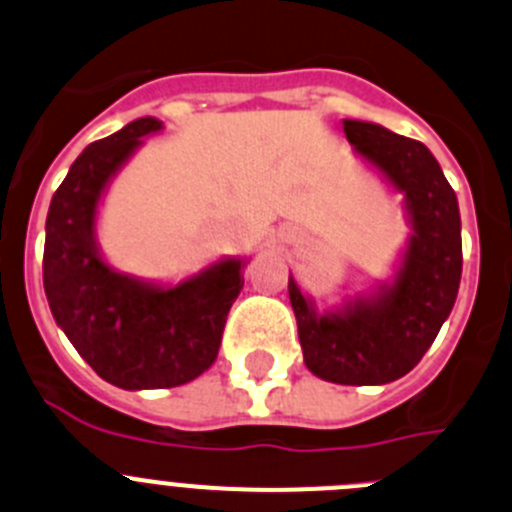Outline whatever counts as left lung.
Segmentation results:
<instances>
[{
    "label": "left lung",
    "mask_w": 512,
    "mask_h": 512,
    "mask_svg": "<svg viewBox=\"0 0 512 512\" xmlns=\"http://www.w3.org/2000/svg\"><path fill=\"white\" fill-rule=\"evenodd\" d=\"M343 133L407 197L414 237L404 267L379 300H358L343 313H315L293 278L288 293L305 366L318 379L389 384L422 361L455 305L462 275L460 209L424 143L364 121H343Z\"/></svg>",
    "instance_id": "left-lung-1"
}]
</instances>
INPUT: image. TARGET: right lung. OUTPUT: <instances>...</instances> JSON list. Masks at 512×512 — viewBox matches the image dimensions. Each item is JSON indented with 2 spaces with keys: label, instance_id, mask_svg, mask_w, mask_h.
Wrapping results in <instances>:
<instances>
[{
  "label": "right lung",
  "instance_id": "add662e5",
  "mask_svg": "<svg viewBox=\"0 0 512 512\" xmlns=\"http://www.w3.org/2000/svg\"><path fill=\"white\" fill-rule=\"evenodd\" d=\"M159 128L156 118H138L90 143L47 212L42 280L52 315L90 369L121 389H171L202 376L217 361L227 313L245 285L240 260L219 262L176 288H154L98 257L100 191L141 136Z\"/></svg>",
  "mask_w": 512,
  "mask_h": 512
}]
</instances>
